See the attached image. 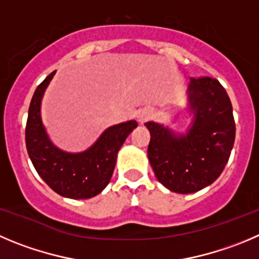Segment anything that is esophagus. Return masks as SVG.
Listing matches in <instances>:
<instances>
[{
    "mask_svg": "<svg viewBox=\"0 0 259 259\" xmlns=\"http://www.w3.org/2000/svg\"><path fill=\"white\" fill-rule=\"evenodd\" d=\"M137 118H138V121H139V124H144V122L148 121L149 118H151V112H149L148 110L139 111L137 115Z\"/></svg>",
    "mask_w": 259,
    "mask_h": 259,
    "instance_id": "obj_1",
    "label": "esophagus"
}]
</instances>
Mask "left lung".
<instances>
[{"label":"left lung","instance_id":"obj_1","mask_svg":"<svg viewBox=\"0 0 259 259\" xmlns=\"http://www.w3.org/2000/svg\"><path fill=\"white\" fill-rule=\"evenodd\" d=\"M188 111L193 115L185 134L148 121V159L157 180L180 194L208 187L221 175L235 141L230 98L219 80L190 79Z\"/></svg>","mask_w":259,"mask_h":259}]
</instances>
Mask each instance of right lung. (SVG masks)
Masks as SVG:
<instances>
[{"label":"right lung","instance_id":"1","mask_svg":"<svg viewBox=\"0 0 259 259\" xmlns=\"http://www.w3.org/2000/svg\"><path fill=\"white\" fill-rule=\"evenodd\" d=\"M53 71L37 87L25 127L28 154L38 175L57 194L71 199H88L108 185L115 170L117 152L127 135L138 126L135 120L107 127L87 151L70 153L51 142L40 116V105Z\"/></svg>","mask_w":259,"mask_h":259}]
</instances>
